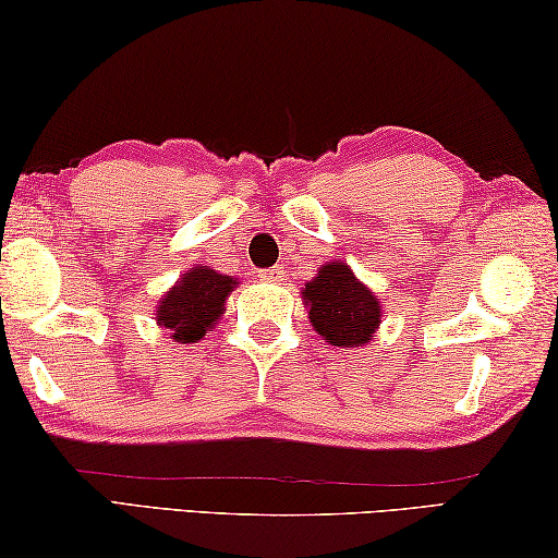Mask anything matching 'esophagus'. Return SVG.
I'll list each match as a JSON object with an SVG mask.
<instances>
[{
  "mask_svg": "<svg viewBox=\"0 0 558 558\" xmlns=\"http://www.w3.org/2000/svg\"><path fill=\"white\" fill-rule=\"evenodd\" d=\"M280 278H282V270H280V268L260 270V280H263V282H278Z\"/></svg>",
  "mask_w": 558,
  "mask_h": 558,
  "instance_id": "esophagus-1",
  "label": "esophagus"
}]
</instances>
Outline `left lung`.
I'll return each instance as SVG.
<instances>
[{
	"instance_id": "8db88e82",
	"label": "left lung",
	"mask_w": 558,
	"mask_h": 558,
	"mask_svg": "<svg viewBox=\"0 0 558 558\" xmlns=\"http://www.w3.org/2000/svg\"><path fill=\"white\" fill-rule=\"evenodd\" d=\"M302 302L310 307V323L332 347H362L381 323L379 302L344 263L319 268L317 278L305 282Z\"/></svg>"
}]
</instances>
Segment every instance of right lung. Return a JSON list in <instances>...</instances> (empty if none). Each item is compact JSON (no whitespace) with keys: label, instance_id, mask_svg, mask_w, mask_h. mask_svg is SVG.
I'll return each instance as SVG.
<instances>
[{"label":"right lung","instance_id":"1","mask_svg":"<svg viewBox=\"0 0 558 558\" xmlns=\"http://www.w3.org/2000/svg\"><path fill=\"white\" fill-rule=\"evenodd\" d=\"M233 286L235 280L231 276H219L206 266L192 268L159 300L157 323L167 327L177 342H196L221 317L223 302Z\"/></svg>","mask_w":558,"mask_h":558}]
</instances>
